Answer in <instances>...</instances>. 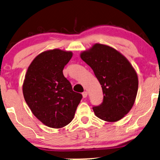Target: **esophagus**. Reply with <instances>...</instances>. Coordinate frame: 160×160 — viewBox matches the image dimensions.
I'll return each mask as SVG.
<instances>
[{
	"label": "esophagus",
	"instance_id": "34e87169",
	"mask_svg": "<svg viewBox=\"0 0 160 160\" xmlns=\"http://www.w3.org/2000/svg\"><path fill=\"white\" fill-rule=\"evenodd\" d=\"M87 96H88V92H86V91L83 92H82V97L84 98H86Z\"/></svg>",
	"mask_w": 160,
	"mask_h": 160
}]
</instances>
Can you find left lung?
Listing matches in <instances>:
<instances>
[{
  "instance_id": "1",
  "label": "left lung",
  "mask_w": 160,
  "mask_h": 160,
  "mask_svg": "<svg viewBox=\"0 0 160 160\" xmlns=\"http://www.w3.org/2000/svg\"><path fill=\"white\" fill-rule=\"evenodd\" d=\"M93 70L103 92V101L92 108L95 115L108 122H116L130 111L137 95V72L121 52L106 44H95L80 53Z\"/></svg>"
}]
</instances>
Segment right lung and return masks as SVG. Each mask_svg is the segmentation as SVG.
Segmentation results:
<instances>
[{"mask_svg":"<svg viewBox=\"0 0 160 160\" xmlns=\"http://www.w3.org/2000/svg\"><path fill=\"white\" fill-rule=\"evenodd\" d=\"M72 57L71 51L47 50L35 57L26 73L22 86L25 101L36 117L50 128L70 123L82 99L62 72Z\"/></svg>","mask_w":160,"mask_h":160,"instance_id":"right-lung-1","label":"right lung"}]
</instances>
